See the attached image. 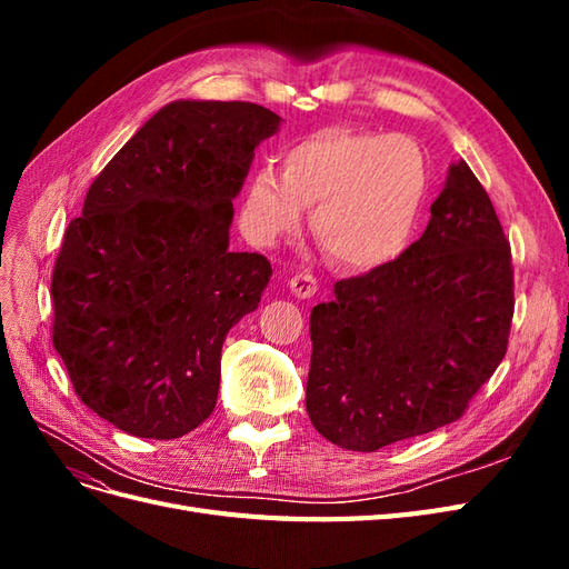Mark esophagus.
I'll list each match as a JSON object with an SVG mask.
<instances>
[{
	"instance_id": "1",
	"label": "esophagus",
	"mask_w": 569,
	"mask_h": 569,
	"mask_svg": "<svg viewBox=\"0 0 569 569\" xmlns=\"http://www.w3.org/2000/svg\"><path fill=\"white\" fill-rule=\"evenodd\" d=\"M289 289H291V295L299 297V299H313L316 291H318V280L313 278L311 272H299L289 280Z\"/></svg>"
}]
</instances>
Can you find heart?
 <instances>
[{
  "label": "heart",
  "instance_id": "obj_1",
  "mask_svg": "<svg viewBox=\"0 0 569 569\" xmlns=\"http://www.w3.org/2000/svg\"><path fill=\"white\" fill-rule=\"evenodd\" d=\"M429 187L422 147L406 134L322 130L284 153V173L256 168L242 226L272 247L297 232L306 209L313 232L339 268L372 270L399 256L416 230Z\"/></svg>",
  "mask_w": 569,
  "mask_h": 569
}]
</instances>
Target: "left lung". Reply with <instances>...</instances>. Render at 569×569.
<instances>
[{"label":"left lung","mask_w":569,"mask_h":569,"mask_svg":"<svg viewBox=\"0 0 569 569\" xmlns=\"http://www.w3.org/2000/svg\"><path fill=\"white\" fill-rule=\"evenodd\" d=\"M396 261L339 280L311 311L306 410L347 451H377L458 420L501 363L512 322L510 244L465 161Z\"/></svg>","instance_id":"left-lung-1"}]
</instances>
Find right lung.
I'll return each mask as SVG.
<instances>
[{
  "label": "right lung",
  "mask_w": 569,
  "mask_h": 569,
  "mask_svg": "<svg viewBox=\"0 0 569 569\" xmlns=\"http://www.w3.org/2000/svg\"><path fill=\"white\" fill-rule=\"evenodd\" d=\"M282 118L249 101L178 99L94 178L51 274L54 349L78 399L142 439L211 416L230 327L272 268L232 251V199Z\"/></svg>",
  "instance_id": "add662e5"
}]
</instances>
